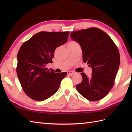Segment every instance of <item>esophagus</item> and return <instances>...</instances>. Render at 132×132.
<instances>
[{"mask_svg": "<svg viewBox=\"0 0 132 132\" xmlns=\"http://www.w3.org/2000/svg\"><path fill=\"white\" fill-rule=\"evenodd\" d=\"M67 73H68V74H69V75H72L75 74V72L72 71H68V72H67Z\"/></svg>", "mask_w": 132, "mask_h": 132, "instance_id": "obj_1", "label": "esophagus"}]
</instances>
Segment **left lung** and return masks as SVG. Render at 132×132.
Wrapping results in <instances>:
<instances>
[{"mask_svg":"<svg viewBox=\"0 0 132 132\" xmlns=\"http://www.w3.org/2000/svg\"><path fill=\"white\" fill-rule=\"evenodd\" d=\"M70 37L80 45L83 61L92 70L89 78L81 73L83 79L77 86V91L88 100L103 99L112 88L119 70L118 49L105 32L96 28L72 32Z\"/></svg>","mask_w":132,"mask_h":132,"instance_id":"left-lung-1","label":"left lung"}]
</instances>
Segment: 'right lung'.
Masks as SVG:
<instances>
[{
	"label": "right lung",
	"instance_id": "add662e5",
	"mask_svg": "<svg viewBox=\"0 0 132 132\" xmlns=\"http://www.w3.org/2000/svg\"><path fill=\"white\" fill-rule=\"evenodd\" d=\"M69 32H40L33 36L20 48L16 68L19 82L25 93L31 99L41 102L58 91L67 72L55 73L46 68L53 63L57 47L66 43Z\"/></svg>",
	"mask_w": 132,
	"mask_h": 132
}]
</instances>
